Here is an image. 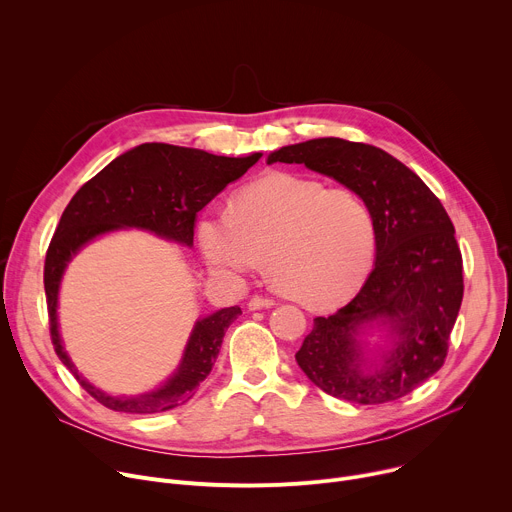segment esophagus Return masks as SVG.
<instances>
[{"label": "esophagus", "mask_w": 512, "mask_h": 512, "mask_svg": "<svg viewBox=\"0 0 512 512\" xmlns=\"http://www.w3.org/2000/svg\"><path fill=\"white\" fill-rule=\"evenodd\" d=\"M273 306H275V300L263 298V296H255L249 302V310H263V308H273Z\"/></svg>", "instance_id": "obj_1"}]
</instances>
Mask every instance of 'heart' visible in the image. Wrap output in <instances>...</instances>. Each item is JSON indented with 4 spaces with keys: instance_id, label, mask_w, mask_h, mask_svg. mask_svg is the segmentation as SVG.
Instances as JSON below:
<instances>
[{
    "instance_id": "1",
    "label": "heart",
    "mask_w": 512,
    "mask_h": 512,
    "mask_svg": "<svg viewBox=\"0 0 512 512\" xmlns=\"http://www.w3.org/2000/svg\"><path fill=\"white\" fill-rule=\"evenodd\" d=\"M198 241L214 273H253L269 259V279L283 296L330 308L369 275L377 221L354 188L269 172L245 186L231 208L208 210Z\"/></svg>"
}]
</instances>
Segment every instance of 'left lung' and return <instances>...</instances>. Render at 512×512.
Returning a JSON list of instances; mask_svg holds the SVG:
<instances>
[{"instance_id":"1","label":"left lung","mask_w":512,"mask_h":512,"mask_svg":"<svg viewBox=\"0 0 512 512\" xmlns=\"http://www.w3.org/2000/svg\"><path fill=\"white\" fill-rule=\"evenodd\" d=\"M269 164H304L360 192L377 221L375 267L358 294L332 316L314 318L296 352L324 393L358 405L401 399L440 371L462 298V253L446 208L405 164L375 145L320 137L273 152ZM385 319L398 334L386 367L364 376L353 334Z\"/></svg>"}]
</instances>
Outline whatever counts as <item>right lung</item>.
<instances>
[{
    "mask_svg": "<svg viewBox=\"0 0 512 512\" xmlns=\"http://www.w3.org/2000/svg\"><path fill=\"white\" fill-rule=\"evenodd\" d=\"M259 158L261 154L227 158L170 143H141L83 184L64 208L44 261L50 340L58 358L79 385L107 409L145 415L174 409L192 399L212 371L223 336L239 318L241 308L218 310L196 322L178 373L162 389L139 397H111L87 383L62 350L56 300L66 263L97 235L121 227L148 229L190 247L196 214Z\"/></svg>",
    "mask_w": 512,
    "mask_h": 512,
    "instance_id": "add662e5",
    "label": "right lung"
}]
</instances>
